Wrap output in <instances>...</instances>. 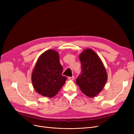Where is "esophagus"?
I'll list each match as a JSON object with an SVG mask.
<instances>
[{"mask_svg":"<svg viewBox=\"0 0 134 134\" xmlns=\"http://www.w3.org/2000/svg\"><path fill=\"white\" fill-rule=\"evenodd\" d=\"M74 76H69L68 78V79L69 80H74Z\"/></svg>","mask_w":134,"mask_h":134,"instance_id":"1","label":"esophagus"}]
</instances>
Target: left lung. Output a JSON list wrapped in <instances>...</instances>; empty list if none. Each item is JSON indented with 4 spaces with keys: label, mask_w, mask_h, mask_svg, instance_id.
I'll list each match as a JSON object with an SVG mask.
<instances>
[{
    "label": "left lung",
    "mask_w": 134,
    "mask_h": 134,
    "mask_svg": "<svg viewBox=\"0 0 134 134\" xmlns=\"http://www.w3.org/2000/svg\"><path fill=\"white\" fill-rule=\"evenodd\" d=\"M82 71L76 79L80 90L89 97H93L103 90L107 74L100 59L91 49L83 51L79 55Z\"/></svg>",
    "instance_id": "left-lung-1"
}]
</instances>
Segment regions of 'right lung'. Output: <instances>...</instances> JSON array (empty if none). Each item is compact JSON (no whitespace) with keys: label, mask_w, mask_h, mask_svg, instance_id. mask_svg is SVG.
I'll return each mask as SVG.
<instances>
[{"label":"right lung","mask_w":134,"mask_h":134,"mask_svg":"<svg viewBox=\"0 0 134 134\" xmlns=\"http://www.w3.org/2000/svg\"><path fill=\"white\" fill-rule=\"evenodd\" d=\"M63 69L57 52L54 50L44 52L32 74V83L36 92L50 98L57 94L66 80V77L62 75Z\"/></svg>","instance_id":"add662e5"}]
</instances>
